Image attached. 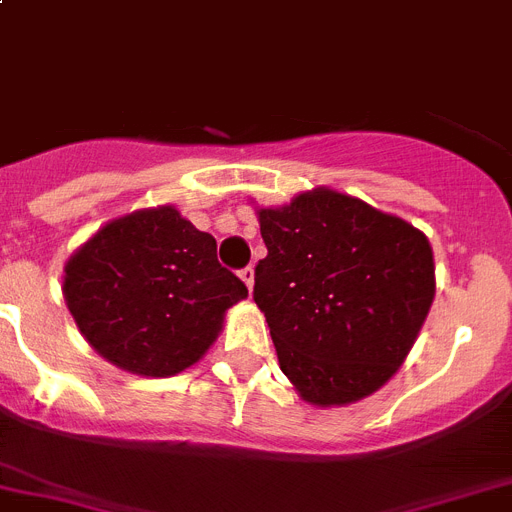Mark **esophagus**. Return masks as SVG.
I'll list each match as a JSON object with an SVG mask.
<instances>
[{
    "instance_id": "obj_1",
    "label": "esophagus",
    "mask_w": 512,
    "mask_h": 512,
    "mask_svg": "<svg viewBox=\"0 0 512 512\" xmlns=\"http://www.w3.org/2000/svg\"><path fill=\"white\" fill-rule=\"evenodd\" d=\"M239 278H242V281L247 283V289L252 291V286H255V268H252V265L242 268V270H239Z\"/></svg>"
}]
</instances>
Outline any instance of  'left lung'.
Here are the masks:
<instances>
[{
	"mask_svg": "<svg viewBox=\"0 0 512 512\" xmlns=\"http://www.w3.org/2000/svg\"><path fill=\"white\" fill-rule=\"evenodd\" d=\"M255 265L278 364L317 406L375 393L395 375L435 299L427 236L333 190L260 210Z\"/></svg>",
	"mask_w": 512,
	"mask_h": 512,
	"instance_id": "8db88e82",
	"label": "left lung"
}]
</instances>
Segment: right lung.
<instances>
[{"label": "right lung", "instance_id": "obj_1", "mask_svg": "<svg viewBox=\"0 0 512 512\" xmlns=\"http://www.w3.org/2000/svg\"><path fill=\"white\" fill-rule=\"evenodd\" d=\"M244 296L247 286L218 263L216 239L169 205L106 223L64 268L80 333L135 375L169 377L195 364Z\"/></svg>", "mask_w": 512, "mask_h": 512}]
</instances>
